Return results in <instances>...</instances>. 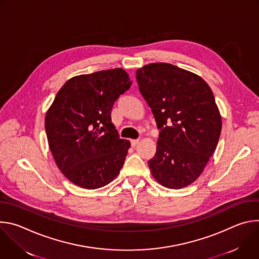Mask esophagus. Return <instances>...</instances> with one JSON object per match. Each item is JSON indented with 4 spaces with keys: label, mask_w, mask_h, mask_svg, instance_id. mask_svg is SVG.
Listing matches in <instances>:
<instances>
[{
    "label": "esophagus",
    "mask_w": 259,
    "mask_h": 259,
    "mask_svg": "<svg viewBox=\"0 0 259 259\" xmlns=\"http://www.w3.org/2000/svg\"><path fill=\"white\" fill-rule=\"evenodd\" d=\"M138 142H139V140H138V139H132V140H131V144H132V146H135Z\"/></svg>",
    "instance_id": "obj_1"
}]
</instances>
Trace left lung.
Instances as JSON below:
<instances>
[{
  "label": "left lung",
  "mask_w": 259,
  "mask_h": 259,
  "mask_svg": "<svg viewBox=\"0 0 259 259\" xmlns=\"http://www.w3.org/2000/svg\"><path fill=\"white\" fill-rule=\"evenodd\" d=\"M136 80L161 129L151 172L165 188H186L202 174L220 136L212 90L196 73L164 62L137 69Z\"/></svg>",
  "instance_id": "8db88e82"
}]
</instances>
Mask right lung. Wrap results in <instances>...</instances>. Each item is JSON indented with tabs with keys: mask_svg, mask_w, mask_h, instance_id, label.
Listing matches in <instances>:
<instances>
[{
	"mask_svg": "<svg viewBox=\"0 0 259 259\" xmlns=\"http://www.w3.org/2000/svg\"><path fill=\"white\" fill-rule=\"evenodd\" d=\"M132 82L123 68L69 79L45 118L54 161L63 175L88 190L112 182L124 165L130 141L119 136L110 113Z\"/></svg>",
	"mask_w": 259,
	"mask_h": 259,
	"instance_id": "add662e5",
	"label": "right lung"
}]
</instances>
